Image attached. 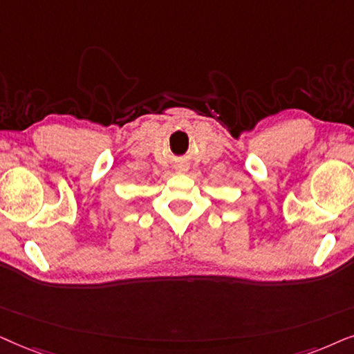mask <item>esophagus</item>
<instances>
[{"label":"esophagus","instance_id":"obj_1","mask_svg":"<svg viewBox=\"0 0 354 354\" xmlns=\"http://www.w3.org/2000/svg\"><path fill=\"white\" fill-rule=\"evenodd\" d=\"M176 171L178 173H185V171H187V167H185V165H181V167L176 168Z\"/></svg>","mask_w":354,"mask_h":354}]
</instances>
